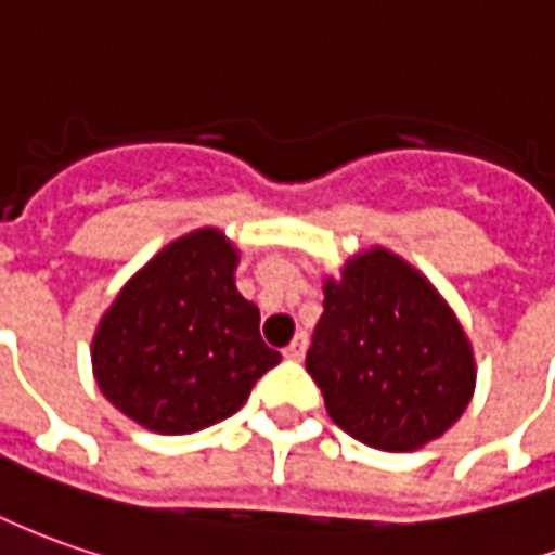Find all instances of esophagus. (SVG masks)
Listing matches in <instances>:
<instances>
[{"mask_svg": "<svg viewBox=\"0 0 555 555\" xmlns=\"http://www.w3.org/2000/svg\"><path fill=\"white\" fill-rule=\"evenodd\" d=\"M304 352H307V337H304V334H297V337H294V340L288 343L285 349H282V356L292 358V361H300V358H304Z\"/></svg>", "mask_w": 555, "mask_h": 555, "instance_id": "obj_1", "label": "esophagus"}]
</instances>
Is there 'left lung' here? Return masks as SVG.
Segmentation results:
<instances>
[{
	"label": "left lung",
	"instance_id": "8db88e82",
	"mask_svg": "<svg viewBox=\"0 0 555 555\" xmlns=\"http://www.w3.org/2000/svg\"><path fill=\"white\" fill-rule=\"evenodd\" d=\"M327 416L373 450L410 452L465 413L477 383L455 312L416 267L386 248L325 279V312L307 352Z\"/></svg>",
	"mask_w": 555,
	"mask_h": 555
}]
</instances>
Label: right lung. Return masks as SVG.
I'll list each match as a JSON object with an SVG mask.
<instances>
[{
	"label": "right lung",
	"instance_id": "add662e5",
	"mask_svg": "<svg viewBox=\"0 0 555 555\" xmlns=\"http://www.w3.org/2000/svg\"><path fill=\"white\" fill-rule=\"evenodd\" d=\"M240 251L203 228L157 251L93 334L96 386L157 435H191L233 416L282 356L261 340V312L236 292Z\"/></svg>",
	"mask_w": 555,
	"mask_h": 555
}]
</instances>
